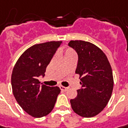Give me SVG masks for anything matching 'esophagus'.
<instances>
[{
    "label": "esophagus",
    "instance_id": "esophagus-1",
    "mask_svg": "<svg viewBox=\"0 0 128 128\" xmlns=\"http://www.w3.org/2000/svg\"><path fill=\"white\" fill-rule=\"evenodd\" d=\"M60 89L62 90H63V91H66V90H68V87H65V86H60Z\"/></svg>",
    "mask_w": 128,
    "mask_h": 128
}]
</instances>
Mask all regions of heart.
<instances>
[{
	"instance_id": "obj_1",
	"label": "heart",
	"mask_w": 128,
	"mask_h": 128,
	"mask_svg": "<svg viewBox=\"0 0 128 128\" xmlns=\"http://www.w3.org/2000/svg\"><path fill=\"white\" fill-rule=\"evenodd\" d=\"M74 55V52L72 49H66L64 52V57H66L68 56Z\"/></svg>"
}]
</instances>
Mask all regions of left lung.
<instances>
[{
    "label": "left lung",
    "instance_id": "8db88e82",
    "mask_svg": "<svg viewBox=\"0 0 128 128\" xmlns=\"http://www.w3.org/2000/svg\"><path fill=\"white\" fill-rule=\"evenodd\" d=\"M68 45L76 52V74L81 77L82 88L77 96L70 100L73 110L78 116L91 118L108 104L113 88V77L108 58L95 44L82 40H72Z\"/></svg>",
    "mask_w": 128,
    "mask_h": 128
}]
</instances>
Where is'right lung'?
<instances>
[{"instance_id": "1", "label": "right lung", "mask_w": 128, "mask_h": 128, "mask_svg": "<svg viewBox=\"0 0 128 128\" xmlns=\"http://www.w3.org/2000/svg\"><path fill=\"white\" fill-rule=\"evenodd\" d=\"M62 43V41H52L34 44L24 52L13 68V95L20 107L32 117L48 115L60 94L59 87L41 85L38 77L44 76L47 65Z\"/></svg>"}]
</instances>
